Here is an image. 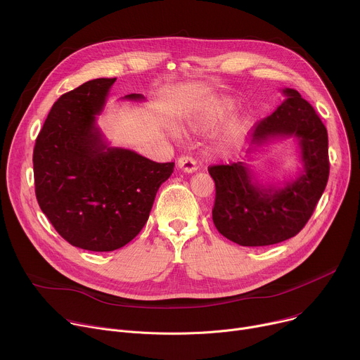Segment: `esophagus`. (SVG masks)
Here are the masks:
<instances>
[{
    "label": "esophagus",
    "mask_w": 360,
    "mask_h": 360,
    "mask_svg": "<svg viewBox=\"0 0 360 360\" xmlns=\"http://www.w3.org/2000/svg\"><path fill=\"white\" fill-rule=\"evenodd\" d=\"M176 165H178V168H179L181 171H184V172H186V174H192V172L196 171V161H195L193 158H191V157H182V158H179L178 162H176Z\"/></svg>",
    "instance_id": "1"
}]
</instances>
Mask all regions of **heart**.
I'll return each instance as SVG.
<instances>
[{
    "label": "heart",
    "instance_id": "obj_1",
    "mask_svg": "<svg viewBox=\"0 0 360 360\" xmlns=\"http://www.w3.org/2000/svg\"><path fill=\"white\" fill-rule=\"evenodd\" d=\"M233 107L232 99H217L215 102L200 107L193 114L186 117L184 127L193 132H207L217 127L225 115ZM250 125V118L248 114H236L229 118L221 129L215 134L212 139L214 150L219 157H231L242 146L248 129Z\"/></svg>",
    "mask_w": 360,
    "mask_h": 360
}]
</instances>
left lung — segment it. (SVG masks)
I'll return each mask as SVG.
<instances>
[{"mask_svg":"<svg viewBox=\"0 0 360 360\" xmlns=\"http://www.w3.org/2000/svg\"><path fill=\"white\" fill-rule=\"evenodd\" d=\"M252 132L248 161L274 141L293 138L300 168L295 176L262 182L248 162L211 167L215 181L212 219L217 229L242 246H266L295 236L312 217L329 178L328 131L309 102L293 88Z\"/></svg>","mask_w":360,"mask_h":360,"instance_id":"8db88e82","label":"left lung"}]
</instances>
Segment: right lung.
<instances>
[{
  "mask_svg": "<svg viewBox=\"0 0 360 360\" xmlns=\"http://www.w3.org/2000/svg\"><path fill=\"white\" fill-rule=\"evenodd\" d=\"M117 78H98L60 96L34 148L41 211L72 246L111 252L143 228L174 162H153L112 146L98 125ZM121 101L143 102L141 94Z\"/></svg>",
  "mask_w": 360,
  "mask_h": 360,
  "instance_id": "right-lung-1",
  "label": "right lung"
}]
</instances>
